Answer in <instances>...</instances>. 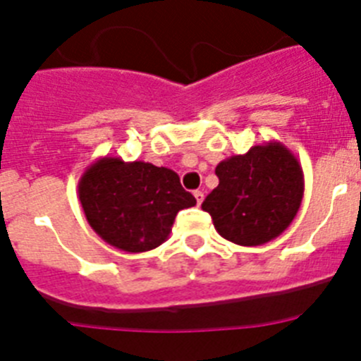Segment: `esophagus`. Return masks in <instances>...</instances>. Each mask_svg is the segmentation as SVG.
Segmentation results:
<instances>
[{
	"instance_id": "1",
	"label": "esophagus",
	"mask_w": 361,
	"mask_h": 361,
	"mask_svg": "<svg viewBox=\"0 0 361 361\" xmlns=\"http://www.w3.org/2000/svg\"><path fill=\"white\" fill-rule=\"evenodd\" d=\"M193 195H195L197 204H199V206H200V204H202V200H204V193H202V191H200V190H197L195 193H193Z\"/></svg>"
}]
</instances>
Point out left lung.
Listing matches in <instances>:
<instances>
[{
  "instance_id": "1",
  "label": "left lung",
  "mask_w": 361,
  "mask_h": 361,
  "mask_svg": "<svg viewBox=\"0 0 361 361\" xmlns=\"http://www.w3.org/2000/svg\"><path fill=\"white\" fill-rule=\"evenodd\" d=\"M219 186L202 209L220 237L238 245H262L282 235L304 197V171L282 142L253 146L215 168Z\"/></svg>"
}]
</instances>
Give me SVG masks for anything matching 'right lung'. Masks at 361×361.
<instances>
[{
  "mask_svg": "<svg viewBox=\"0 0 361 361\" xmlns=\"http://www.w3.org/2000/svg\"><path fill=\"white\" fill-rule=\"evenodd\" d=\"M78 191L92 229L126 253L159 247L170 237L177 213L197 204L173 170L121 157H101L88 166Z\"/></svg>",
  "mask_w": 361,
  "mask_h": 361,
  "instance_id": "obj_1",
  "label": "right lung"
}]
</instances>
